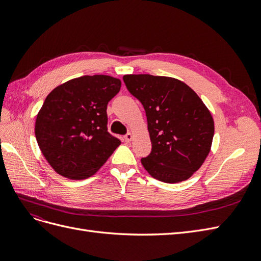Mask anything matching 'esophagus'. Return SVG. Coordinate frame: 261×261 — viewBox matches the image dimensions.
<instances>
[{"label":"esophagus","mask_w":261,"mask_h":261,"mask_svg":"<svg viewBox=\"0 0 261 261\" xmlns=\"http://www.w3.org/2000/svg\"><path fill=\"white\" fill-rule=\"evenodd\" d=\"M124 138H125V141H126V143H129V141L133 139L132 134H130V133H127V134H126V135L124 136Z\"/></svg>","instance_id":"1"}]
</instances>
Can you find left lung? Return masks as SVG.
<instances>
[{
  "label": "left lung",
  "instance_id": "1",
  "mask_svg": "<svg viewBox=\"0 0 261 261\" xmlns=\"http://www.w3.org/2000/svg\"><path fill=\"white\" fill-rule=\"evenodd\" d=\"M123 81L146 111L152 149L141 164L165 183L191 177L206 160L215 134L207 107L175 78L140 74L125 75Z\"/></svg>",
  "mask_w": 261,
  "mask_h": 261
}]
</instances>
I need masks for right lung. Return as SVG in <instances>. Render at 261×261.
Here are the masks:
<instances>
[{
  "label": "right lung",
  "mask_w": 261,
  "mask_h": 261,
  "mask_svg": "<svg viewBox=\"0 0 261 261\" xmlns=\"http://www.w3.org/2000/svg\"><path fill=\"white\" fill-rule=\"evenodd\" d=\"M121 81L85 75L53 89L37 115V143L49 164L62 176L93 175L121 140L108 132L107 107L121 89Z\"/></svg>",
  "instance_id": "add662e5"
}]
</instances>
